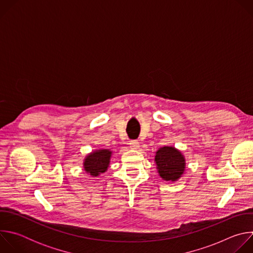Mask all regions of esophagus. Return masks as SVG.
Here are the masks:
<instances>
[{
	"mask_svg": "<svg viewBox=\"0 0 253 253\" xmlns=\"http://www.w3.org/2000/svg\"><path fill=\"white\" fill-rule=\"evenodd\" d=\"M129 144H130L131 149H138L139 148V142L137 140H131Z\"/></svg>",
	"mask_w": 253,
	"mask_h": 253,
	"instance_id": "esophagus-1",
	"label": "esophagus"
}]
</instances>
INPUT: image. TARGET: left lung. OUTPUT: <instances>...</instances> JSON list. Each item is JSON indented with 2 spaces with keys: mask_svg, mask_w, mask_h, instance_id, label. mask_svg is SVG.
<instances>
[{
  "mask_svg": "<svg viewBox=\"0 0 253 253\" xmlns=\"http://www.w3.org/2000/svg\"><path fill=\"white\" fill-rule=\"evenodd\" d=\"M155 162L159 175L166 181H176L185 169V159L174 147L165 146L156 152Z\"/></svg>",
  "mask_w": 253,
  "mask_h": 253,
  "instance_id": "left-lung-1",
  "label": "left lung"
}]
</instances>
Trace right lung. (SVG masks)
Listing matches in <instances>:
<instances>
[{
  "label": "right lung",
  "instance_id": "1",
  "mask_svg": "<svg viewBox=\"0 0 253 253\" xmlns=\"http://www.w3.org/2000/svg\"><path fill=\"white\" fill-rule=\"evenodd\" d=\"M112 152L107 149H101L89 154L84 162V169L92 176H98L109 166Z\"/></svg>",
  "mask_w": 253,
  "mask_h": 253
}]
</instances>
